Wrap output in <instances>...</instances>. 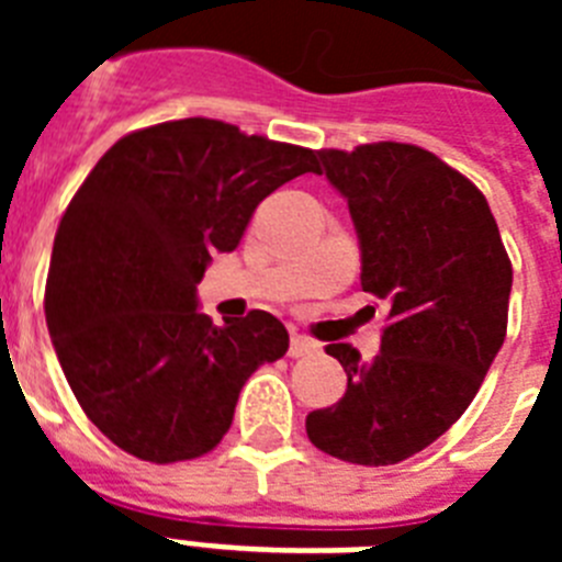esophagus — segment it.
<instances>
[{"label":"esophagus","mask_w":562,"mask_h":562,"mask_svg":"<svg viewBox=\"0 0 562 562\" xmlns=\"http://www.w3.org/2000/svg\"><path fill=\"white\" fill-rule=\"evenodd\" d=\"M321 351V342L312 340V337L306 335H292L290 340V357H310V355H317Z\"/></svg>","instance_id":"34e87169"}]
</instances>
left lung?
Masks as SVG:
<instances>
[{
    "instance_id": "obj_1",
    "label": "left lung",
    "mask_w": 562,
    "mask_h": 562,
    "mask_svg": "<svg viewBox=\"0 0 562 562\" xmlns=\"http://www.w3.org/2000/svg\"><path fill=\"white\" fill-rule=\"evenodd\" d=\"M317 157L349 202L360 284L389 304V326L369 362L349 342L326 346L349 385L306 416V436L351 464H396L479 394L504 346L513 265L484 193L436 154L385 140Z\"/></svg>"
}]
</instances>
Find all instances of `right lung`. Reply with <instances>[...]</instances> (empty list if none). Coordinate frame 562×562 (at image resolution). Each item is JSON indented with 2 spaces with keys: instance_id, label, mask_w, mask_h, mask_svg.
Returning a JSON list of instances; mask_svg holds the SVG:
<instances>
[{
  "instance_id": "obj_1",
  "label": "right lung",
  "mask_w": 562,
  "mask_h": 562,
  "mask_svg": "<svg viewBox=\"0 0 562 562\" xmlns=\"http://www.w3.org/2000/svg\"><path fill=\"white\" fill-rule=\"evenodd\" d=\"M306 171L317 151L207 117L126 134L89 171L58 225L44 315L69 389L117 448L154 464L205 456L247 376L286 355L278 317L213 326L196 284L258 202Z\"/></svg>"
}]
</instances>
